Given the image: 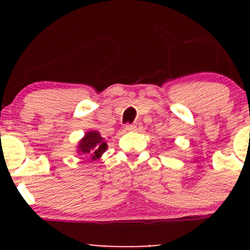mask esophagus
Returning <instances> with one entry per match:
<instances>
[{"label":"esophagus","instance_id":"obj_1","mask_svg":"<svg viewBox=\"0 0 250 250\" xmlns=\"http://www.w3.org/2000/svg\"><path fill=\"white\" fill-rule=\"evenodd\" d=\"M143 128V125L140 122L133 123V125H125V130H133V132H138Z\"/></svg>","mask_w":250,"mask_h":250}]
</instances>
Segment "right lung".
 I'll use <instances>...</instances> for the list:
<instances>
[{"label": "right lung", "instance_id": "obj_1", "mask_svg": "<svg viewBox=\"0 0 250 250\" xmlns=\"http://www.w3.org/2000/svg\"><path fill=\"white\" fill-rule=\"evenodd\" d=\"M106 148V141L100 135V133L97 130H89L78 143L77 152L80 155H84L85 157H90L92 161H95L102 157Z\"/></svg>", "mask_w": 250, "mask_h": 250}]
</instances>
